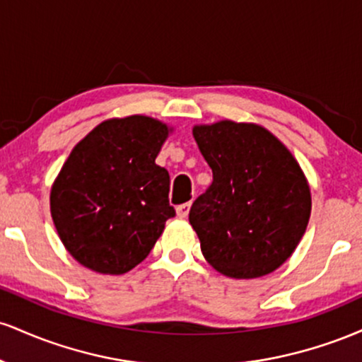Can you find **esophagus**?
Instances as JSON below:
<instances>
[{
  "mask_svg": "<svg viewBox=\"0 0 362 362\" xmlns=\"http://www.w3.org/2000/svg\"><path fill=\"white\" fill-rule=\"evenodd\" d=\"M190 206H192L190 202H185V204L177 206V216H178V218H187V216H189Z\"/></svg>",
  "mask_w": 362,
  "mask_h": 362,
  "instance_id": "34e87169",
  "label": "esophagus"
}]
</instances>
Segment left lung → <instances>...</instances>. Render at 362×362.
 I'll use <instances>...</instances> for the list:
<instances>
[{"label":"left lung","mask_w":362,"mask_h":362,"mask_svg":"<svg viewBox=\"0 0 362 362\" xmlns=\"http://www.w3.org/2000/svg\"><path fill=\"white\" fill-rule=\"evenodd\" d=\"M192 134L213 170L189 221L204 259L223 276L255 279L296 250L311 213V194L294 156L267 129L219 120Z\"/></svg>","instance_id":"8db88e82"}]
</instances>
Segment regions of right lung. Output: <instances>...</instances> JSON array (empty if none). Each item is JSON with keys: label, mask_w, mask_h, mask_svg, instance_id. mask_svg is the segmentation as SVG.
<instances>
[{"label": "right lung", "mask_w": 362, "mask_h": 362, "mask_svg": "<svg viewBox=\"0 0 362 362\" xmlns=\"http://www.w3.org/2000/svg\"><path fill=\"white\" fill-rule=\"evenodd\" d=\"M167 124L129 115L109 119L73 148L51 190V214L62 245L100 274L141 264L175 216L170 175L155 163Z\"/></svg>", "instance_id": "obj_1"}]
</instances>
